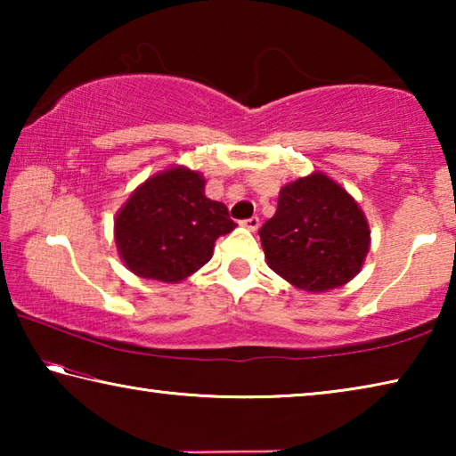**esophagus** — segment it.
I'll return each mask as SVG.
<instances>
[{
  "mask_svg": "<svg viewBox=\"0 0 456 456\" xmlns=\"http://www.w3.org/2000/svg\"><path fill=\"white\" fill-rule=\"evenodd\" d=\"M243 227H247L249 231H257L259 229V217H251V219H245L243 223H241Z\"/></svg>",
  "mask_w": 456,
  "mask_h": 456,
  "instance_id": "34e87169",
  "label": "esophagus"
}]
</instances>
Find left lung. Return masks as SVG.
Listing matches in <instances>:
<instances>
[{"label": "left lung", "instance_id": "1", "mask_svg": "<svg viewBox=\"0 0 456 456\" xmlns=\"http://www.w3.org/2000/svg\"><path fill=\"white\" fill-rule=\"evenodd\" d=\"M267 265L297 289L320 293L358 275L370 249L364 213L328 175L285 184L277 211L259 229Z\"/></svg>", "mask_w": 456, "mask_h": 456}]
</instances>
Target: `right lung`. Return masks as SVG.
Instances as JSON below:
<instances>
[{
	"label": "right lung",
	"instance_id": "1",
	"mask_svg": "<svg viewBox=\"0 0 456 456\" xmlns=\"http://www.w3.org/2000/svg\"><path fill=\"white\" fill-rule=\"evenodd\" d=\"M235 227L227 207L205 197L203 175L173 167L128 197L114 219V239L134 275L176 283L203 267L215 241Z\"/></svg>",
	"mask_w": 456,
	"mask_h": 456
}]
</instances>
